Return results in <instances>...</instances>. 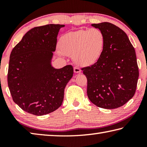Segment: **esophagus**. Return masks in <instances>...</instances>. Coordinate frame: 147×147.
Returning <instances> with one entry per match:
<instances>
[{"mask_svg":"<svg viewBox=\"0 0 147 147\" xmlns=\"http://www.w3.org/2000/svg\"><path fill=\"white\" fill-rule=\"evenodd\" d=\"M74 73H80L81 70H80V69L78 67H74Z\"/></svg>","mask_w":147,"mask_h":147,"instance_id":"obj_1","label":"esophagus"}]
</instances>
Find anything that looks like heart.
<instances>
[{"instance_id":"obj_1","label":"heart","mask_w":147,"mask_h":147,"mask_svg":"<svg viewBox=\"0 0 147 147\" xmlns=\"http://www.w3.org/2000/svg\"><path fill=\"white\" fill-rule=\"evenodd\" d=\"M58 47L61 54L73 56L76 63L91 65L102 55L105 36L100 29H81L63 35L59 39Z\"/></svg>"}]
</instances>
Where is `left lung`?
<instances>
[{"mask_svg": "<svg viewBox=\"0 0 147 147\" xmlns=\"http://www.w3.org/2000/svg\"><path fill=\"white\" fill-rule=\"evenodd\" d=\"M105 36L101 58L82 68L88 80L87 94L99 108L115 109L123 106L136 93L139 69L136 51L123 30L108 22L92 24Z\"/></svg>", "mask_w": 147, "mask_h": 147, "instance_id": "left-lung-1", "label": "left lung"}]
</instances>
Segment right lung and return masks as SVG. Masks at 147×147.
<instances>
[{
    "instance_id": "obj_1",
    "label": "right lung",
    "mask_w": 147,
    "mask_h": 147,
    "mask_svg": "<svg viewBox=\"0 0 147 147\" xmlns=\"http://www.w3.org/2000/svg\"><path fill=\"white\" fill-rule=\"evenodd\" d=\"M63 24L37 26L26 32L9 56L8 84L12 99L26 112L43 115L61 106L64 89L73 77L71 65L51 64L57 36Z\"/></svg>"
}]
</instances>
